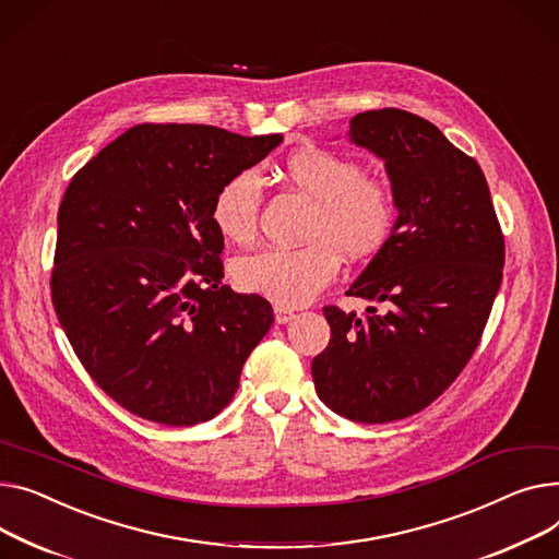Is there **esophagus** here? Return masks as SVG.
Wrapping results in <instances>:
<instances>
[{
    "instance_id": "obj_1",
    "label": "esophagus",
    "mask_w": 559,
    "mask_h": 559,
    "mask_svg": "<svg viewBox=\"0 0 559 559\" xmlns=\"http://www.w3.org/2000/svg\"><path fill=\"white\" fill-rule=\"evenodd\" d=\"M274 319H276V323H289L292 319H294V312L289 310V308H283V306H276L274 308Z\"/></svg>"
}]
</instances>
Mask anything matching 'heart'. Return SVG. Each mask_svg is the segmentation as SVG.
<instances>
[{
  "instance_id": "obj_1",
  "label": "heart",
  "mask_w": 559,
  "mask_h": 559,
  "mask_svg": "<svg viewBox=\"0 0 559 559\" xmlns=\"http://www.w3.org/2000/svg\"><path fill=\"white\" fill-rule=\"evenodd\" d=\"M285 175L296 191L314 202L304 247H267L240 255L231 276L249 294L265 296L283 308L310 304L342 270V255L373 258L395 231L397 200L391 183L364 175L357 159L301 147L285 162ZM263 181L251 168L219 183L211 202V222L222 238L247 245L258 231Z\"/></svg>"
}]
</instances>
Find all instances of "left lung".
<instances>
[{
    "label": "left lung",
    "mask_w": 559,
    "mask_h": 559,
    "mask_svg": "<svg viewBox=\"0 0 559 559\" xmlns=\"http://www.w3.org/2000/svg\"><path fill=\"white\" fill-rule=\"evenodd\" d=\"M348 136L384 159L400 215L346 292L384 312L325 306L330 344L312 378L334 414L380 425L423 412L461 376L501 287L506 242L486 175L433 123L384 107L350 119Z\"/></svg>",
    "instance_id": "left-lung-1"
}]
</instances>
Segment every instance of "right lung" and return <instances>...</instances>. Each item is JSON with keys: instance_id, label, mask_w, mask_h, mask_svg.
<instances>
[{"instance_id": "right-lung-1", "label": "right lung", "mask_w": 559, "mask_h": 559, "mask_svg": "<svg viewBox=\"0 0 559 559\" xmlns=\"http://www.w3.org/2000/svg\"><path fill=\"white\" fill-rule=\"evenodd\" d=\"M281 141L141 123L67 186L51 301L90 378L130 414L186 427L234 400L274 310L225 285L211 202L222 181Z\"/></svg>"}]
</instances>
